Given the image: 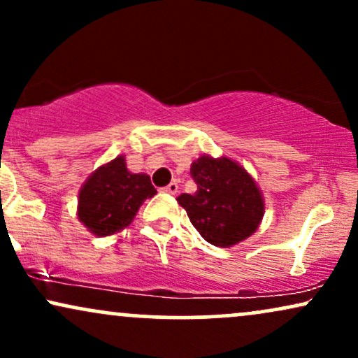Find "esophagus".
<instances>
[{"label": "esophagus", "mask_w": 358, "mask_h": 358, "mask_svg": "<svg viewBox=\"0 0 358 358\" xmlns=\"http://www.w3.org/2000/svg\"><path fill=\"white\" fill-rule=\"evenodd\" d=\"M162 192L168 193V195H175V193L178 192V185H176V183H170V185H166L165 188H162Z\"/></svg>", "instance_id": "34e87169"}]
</instances>
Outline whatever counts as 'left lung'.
Here are the masks:
<instances>
[{"label": "left lung", "instance_id": "1", "mask_svg": "<svg viewBox=\"0 0 358 358\" xmlns=\"http://www.w3.org/2000/svg\"><path fill=\"white\" fill-rule=\"evenodd\" d=\"M196 192L176 199L200 236L217 248H231L256 232L264 203L244 168L229 158L202 156L190 168Z\"/></svg>", "mask_w": 358, "mask_h": 358}]
</instances>
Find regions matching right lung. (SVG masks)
Here are the masks:
<instances>
[{
    "instance_id": "right-lung-1",
    "label": "right lung",
    "mask_w": 358,
    "mask_h": 358,
    "mask_svg": "<svg viewBox=\"0 0 358 358\" xmlns=\"http://www.w3.org/2000/svg\"><path fill=\"white\" fill-rule=\"evenodd\" d=\"M156 195L148 175L129 173L124 158L101 166L89 176L79 193V220L94 236L110 234L127 227L143 202Z\"/></svg>"
}]
</instances>
